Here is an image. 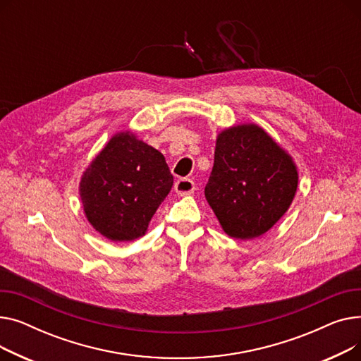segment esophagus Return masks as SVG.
<instances>
[{
	"label": "esophagus",
	"mask_w": 361,
	"mask_h": 361,
	"mask_svg": "<svg viewBox=\"0 0 361 361\" xmlns=\"http://www.w3.org/2000/svg\"><path fill=\"white\" fill-rule=\"evenodd\" d=\"M195 181L190 178H180L177 180V183L174 184V190L177 192L178 196H188L193 195L195 192Z\"/></svg>",
	"instance_id": "34e87169"
}]
</instances>
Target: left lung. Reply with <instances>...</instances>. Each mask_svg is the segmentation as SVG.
I'll return each mask as SVG.
<instances>
[{
  "label": "left lung",
  "mask_w": 361,
  "mask_h": 361,
  "mask_svg": "<svg viewBox=\"0 0 361 361\" xmlns=\"http://www.w3.org/2000/svg\"><path fill=\"white\" fill-rule=\"evenodd\" d=\"M298 173L293 158L256 124L221 131L204 187L222 230L237 240L268 233L288 211Z\"/></svg>",
  "instance_id": "obj_1"
}]
</instances>
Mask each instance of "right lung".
<instances>
[{"instance_id":"add662e5","label":"right lung","mask_w":361,"mask_h":361,"mask_svg":"<svg viewBox=\"0 0 361 361\" xmlns=\"http://www.w3.org/2000/svg\"><path fill=\"white\" fill-rule=\"evenodd\" d=\"M173 183L159 150L130 131L117 133L82 176L85 215L111 241L136 240L145 235Z\"/></svg>"}]
</instances>
